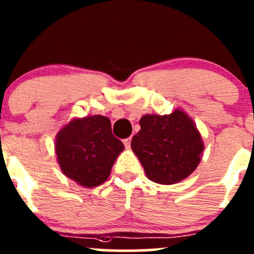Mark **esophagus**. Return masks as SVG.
I'll return each instance as SVG.
<instances>
[{"label":"esophagus","instance_id":"esophagus-1","mask_svg":"<svg viewBox=\"0 0 254 254\" xmlns=\"http://www.w3.org/2000/svg\"><path fill=\"white\" fill-rule=\"evenodd\" d=\"M130 140H132V139H130V138H127V139H125V140H124L125 146H126L127 149H129V147H130Z\"/></svg>","mask_w":254,"mask_h":254}]
</instances>
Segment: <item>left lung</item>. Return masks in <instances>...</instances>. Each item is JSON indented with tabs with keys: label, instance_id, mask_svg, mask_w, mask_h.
Segmentation results:
<instances>
[{
	"label": "left lung",
	"instance_id": "1",
	"mask_svg": "<svg viewBox=\"0 0 254 254\" xmlns=\"http://www.w3.org/2000/svg\"><path fill=\"white\" fill-rule=\"evenodd\" d=\"M139 125L141 128L132 138L130 146L151 181L173 185L194 172L204 142L186 113L176 109L169 115L147 114Z\"/></svg>",
	"mask_w": 254,
	"mask_h": 254
}]
</instances>
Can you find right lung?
Masks as SVG:
<instances>
[{
    "label": "right lung",
    "instance_id": "1",
    "mask_svg": "<svg viewBox=\"0 0 254 254\" xmlns=\"http://www.w3.org/2000/svg\"><path fill=\"white\" fill-rule=\"evenodd\" d=\"M125 149L112 132L107 116L73 119L56 135L55 151L62 173L92 189L109 178L114 162Z\"/></svg>",
    "mask_w": 254,
    "mask_h": 254
}]
</instances>
